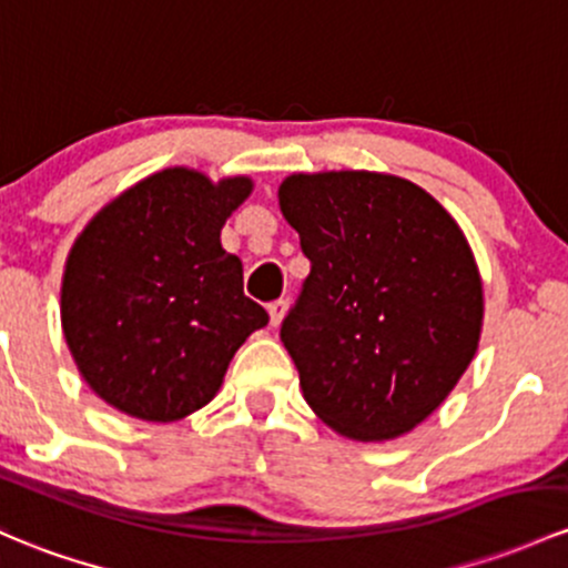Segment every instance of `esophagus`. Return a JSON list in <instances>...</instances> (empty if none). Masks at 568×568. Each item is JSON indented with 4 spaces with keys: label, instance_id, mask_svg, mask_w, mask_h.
<instances>
[{
    "label": "esophagus",
    "instance_id": "esophagus-1",
    "mask_svg": "<svg viewBox=\"0 0 568 568\" xmlns=\"http://www.w3.org/2000/svg\"><path fill=\"white\" fill-rule=\"evenodd\" d=\"M285 313H288V302H272L268 304V318H272V326H280L283 324V318H285Z\"/></svg>",
    "mask_w": 568,
    "mask_h": 568
}]
</instances>
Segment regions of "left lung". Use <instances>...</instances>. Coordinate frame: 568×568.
<instances>
[{
    "mask_svg": "<svg viewBox=\"0 0 568 568\" xmlns=\"http://www.w3.org/2000/svg\"><path fill=\"white\" fill-rule=\"evenodd\" d=\"M277 199L313 264L280 329L304 399L345 438L410 433L479 348L485 291L463 229L378 171L291 174Z\"/></svg>",
    "mask_w": 568,
    "mask_h": 568,
    "instance_id": "8db88e82",
    "label": "left lung"
}]
</instances>
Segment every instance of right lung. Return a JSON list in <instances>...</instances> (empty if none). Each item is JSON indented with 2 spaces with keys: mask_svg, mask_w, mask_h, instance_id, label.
Here are the masks:
<instances>
[{
  "mask_svg": "<svg viewBox=\"0 0 568 568\" xmlns=\"http://www.w3.org/2000/svg\"><path fill=\"white\" fill-rule=\"evenodd\" d=\"M253 193L163 169L109 201L70 247L62 332L100 399L143 422H179L212 403L239 345L268 315L244 296L242 261L220 231Z\"/></svg>",
  "mask_w": 568,
  "mask_h": 568,
  "instance_id": "obj_1",
  "label": "right lung"
}]
</instances>
